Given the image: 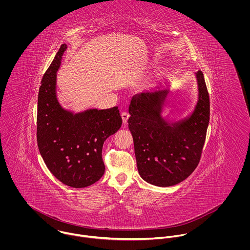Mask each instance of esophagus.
<instances>
[{
	"mask_svg": "<svg viewBox=\"0 0 250 250\" xmlns=\"http://www.w3.org/2000/svg\"><path fill=\"white\" fill-rule=\"evenodd\" d=\"M121 117H122V121H123V123H124V124H126V123H127V121H128V119H129V117H130V114L124 111V112H122V113H121Z\"/></svg>",
	"mask_w": 250,
	"mask_h": 250,
	"instance_id": "34e87169",
	"label": "esophagus"
}]
</instances>
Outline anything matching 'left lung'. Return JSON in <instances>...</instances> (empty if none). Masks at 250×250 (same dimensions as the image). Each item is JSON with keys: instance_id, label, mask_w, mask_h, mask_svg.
<instances>
[{"instance_id": "obj_1", "label": "left lung", "mask_w": 250, "mask_h": 250, "mask_svg": "<svg viewBox=\"0 0 250 250\" xmlns=\"http://www.w3.org/2000/svg\"><path fill=\"white\" fill-rule=\"evenodd\" d=\"M198 98L186 117L171 121L163 116L169 87L136 94L128 120L141 177L158 187H170L196 168L210 120V99L203 73L195 72Z\"/></svg>"}]
</instances>
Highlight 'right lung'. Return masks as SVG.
Wrapping results in <instances>:
<instances>
[{"instance_id":"right-lung-1","label":"right lung","mask_w":250,"mask_h":250,"mask_svg":"<svg viewBox=\"0 0 250 250\" xmlns=\"http://www.w3.org/2000/svg\"><path fill=\"white\" fill-rule=\"evenodd\" d=\"M67 49L64 43L45 72L38 92L37 145L51 173L72 188L88 187L105 172L103 144L122 125L118 107L65 109L57 95V72Z\"/></svg>"}]
</instances>
